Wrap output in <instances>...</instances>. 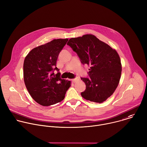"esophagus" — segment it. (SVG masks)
<instances>
[{"instance_id":"obj_1","label":"esophagus","mask_w":147,"mask_h":147,"mask_svg":"<svg viewBox=\"0 0 147 147\" xmlns=\"http://www.w3.org/2000/svg\"><path fill=\"white\" fill-rule=\"evenodd\" d=\"M78 80H79V78L77 77V78H76L73 79V80H72V81H73L74 83H75V82H76L77 81H78Z\"/></svg>"}]
</instances>
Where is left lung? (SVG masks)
<instances>
[{"instance_id": "left-lung-1", "label": "left lung", "mask_w": 147, "mask_h": 147, "mask_svg": "<svg viewBox=\"0 0 147 147\" xmlns=\"http://www.w3.org/2000/svg\"><path fill=\"white\" fill-rule=\"evenodd\" d=\"M81 62L90 66L89 78H81L86 89L81 94L87 100L101 103L117 88L122 65L117 52L93 34L71 38L67 42Z\"/></svg>"}]
</instances>
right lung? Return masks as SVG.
Here are the masks:
<instances>
[{
  "label": "right lung",
  "instance_id": "add662e5",
  "mask_svg": "<svg viewBox=\"0 0 147 147\" xmlns=\"http://www.w3.org/2000/svg\"><path fill=\"white\" fill-rule=\"evenodd\" d=\"M67 41V38L54 39L32 49L25 57V84L32 98L41 106L61 102L70 86L71 82L61 79L59 69L56 67L58 57ZM55 70L58 71L55 75Z\"/></svg>",
  "mask_w": 147,
  "mask_h": 147
}]
</instances>
